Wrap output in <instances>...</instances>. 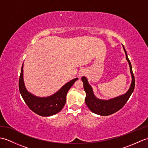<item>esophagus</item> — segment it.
<instances>
[{
	"mask_svg": "<svg viewBox=\"0 0 148 148\" xmlns=\"http://www.w3.org/2000/svg\"><path fill=\"white\" fill-rule=\"evenodd\" d=\"M83 75H84V72H81L80 73V76H83Z\"/></svg>",
	"mask_w": 148,
	"mask_h": 148,
	"instance_id": "1",
	"label": "esophagus"
}]
</instances>
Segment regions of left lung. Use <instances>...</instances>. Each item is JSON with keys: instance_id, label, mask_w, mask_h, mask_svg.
Returning a JSON list of instances; mask_svg holds the SVG:
<instances>
[{"instance_id": "1", "label": "left lung", "mask_w": 148, "mask_h": 148, "mask_svg": "<svg viewBox=\"0 0 148 148\" xmlns=\"http://www.w3.org/2000/svg\"><path fill=\"white\" fill-rule=\"evenodd\" d=\"M123 49L125 52V55H126V58L130 65V70L132 77V81L130 89L124 95L108 100H100L96 98L95 96L94 95L92 87L88 82L86 78L85 77H82V78H81V80L83 82L84 90L86 92V104L88 107L91 111H92L93 113H95L101 116H108L117 112L125 106V103L128 101V100L129 99L132 93L134 92L135 88V77L132 71V67L131 63L130 62V60L128 58L127 53L124 46Z\"/></svg>"}]
</instances>
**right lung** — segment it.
Segmentation results:
<instances>
[{"label":"right lung","mask_w":148,"mask_h":148,"mask_svg":"<svg viewBox=\"0 0 148 148\" xmlns=\"http://www.w3.org/2000/svg\"><path fill=\"white\" fill-rule=\"evenodd\" d=\"M23 64L21 67L19 79V90L25 102L33 112L41 116H50L59 112L64 108L66 102V95L69 89L73 85L76 78L65 84L54 95L48 97L34 96L26 90L23 81Z\"/></svg>","instance_id":"right-lung-1"}]
</instances>
